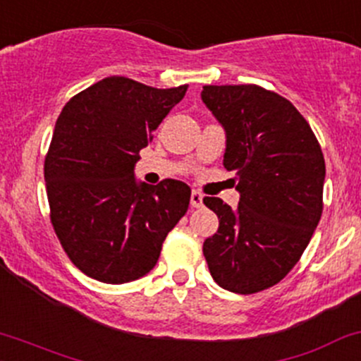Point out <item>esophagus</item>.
<instances>
[{
  "label": "esophagus",
  "instance_id": "34e87169",
  "mask_svg": "<svg viewBox=\"0 0 361 361\" xmlns=\"http://www.w3.org/2000/svg\"><path fill=\"white\" fill-rule=\"evenodd\" d=\"M204 197H202V193L200 192H197V190H193L192 192V195H190V205H192V207H202V205H204Z\"/></svg>",
  "mask_w": 361,
  "mask_h": 361
}]
</instances>
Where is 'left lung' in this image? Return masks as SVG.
Masks as SVG:
<instances>
[{"instance_id": "left-lung-1", "label": "left lung", "mask_w": 361, "mask_h": 361, "mask_svg": "<svg viewBox=\"0 0 361 361\" xmlns=\"http://www.w3.org/2000/svg\"><path fill=\"white\" fill-rule=\"evenodd\" d=\"M202 101L226 130L224 168L236 174L238 209L217 197L219 217L204 241L224 290L252 295L295 267L322 216L326 161L310 125L288 99L259 85H205Z\"/></svg>"}]
</instances>
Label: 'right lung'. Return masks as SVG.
<instances>
[{
  "instance_id": "1",
  "label": "right lung",
  "mask_w": 361,
  "mask_h": 361,
  "mask_svg": "<svg viewBox=\"0 0 361 361\" xmlns=\"http://www.w3.org/2000/svg\"><path fill=\"white\" fill-rule=\"evenodd\" d=\"M187 89L108 77L59 114L44 161L49 216L63 250L85 276L108 284L145 276L187 212V183L152 187L133 176L140 149Z\"/></svg>"
}]
</instances>
